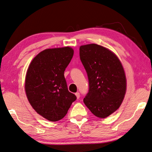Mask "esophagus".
I'll list each match as a JSON object with an SVG mask.
<instances>
[{"mask_svg": "<svg viewBox=\"0 0 152 152\" xmlns=\"http://www.w3.org/2000/svg\"><path fill=\"white\" fill-rule=\"evenodd\" d=\"M75 96H76L77 98L79 99V98H80V94H79V92H76V93H75Z\"/></svg>", "mask_w": 152, "mask_h": 152, "instance_id": "obj_1", "label": "esophagus"}]
</instances>
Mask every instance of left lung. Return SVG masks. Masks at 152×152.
<instances>
[{
	"label": "left lung",
	"mask_w": 152,
	"mask_h": 152,
	"mask_svg": "<svg viewBox=\"0 0 152 152\" xmlns=\"http://www.w3.org/2000/svg\"><path fill=\"white\" fill-rule=\"evenodd\" d=\"M80 61L87 73L89 90L83 99L95 116L106 118L118 109L125 97V72L117 56L96 44L80 46Z\"/></svg>",
	"instance_id": "obj_1"
}]
</instances>
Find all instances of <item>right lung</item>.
Listing matches in <instances>:
<instances>
[{
  "instance_id": "add662e5",
  "label": "right lung",
  "mask_w": 152,
  "mask_h": 152,
  "mask_svg": "<svg viewBox=\"0 0 152 152\" xmlns=\"http://www.w3.org/2000/svg\"><path fill=\"white\" fill-rule=\"evenodd\" d=\"M73 52L69 46L46 49L33 58L27 69V99L37 113L50 121L63 119L77 99L68 91L64 77Z\"/></svg>"
}]
</instances>
